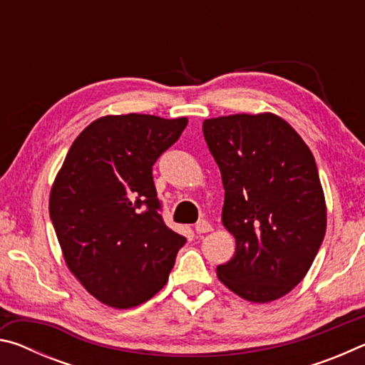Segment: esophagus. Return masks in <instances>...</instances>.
Listing matches in <instances>:
<instances>
[{
	"mask_svg": "<svg viewBox=\"0 0 365 365\" xmlns=\"http://www.w3.org/2000/svg\"><path fill=\"white\" fill-rule=\"evenodd\" d=\"M195 230H196L197 233H207V232L212 230V225L209 224L207 220H200V222H197V224L195 225Z\"/></svg>",
	"mask_w": 365,
	"mask_h": 365,
	"instance_id": "obj_1",
	"label": "esophagus"
}]
</instances>
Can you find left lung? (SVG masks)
Instances as JSON below:
<instances>
[{"instance_id":"8db88e82","label":"left lung","mask_w":365,"mask_h":365,"mask_svg":"<svg viewBox=\"0 0 365 365\" xmlns=\"http://www.w3.org/2000/svg\"><path fill=\"white\" fill-rule=\"evenodd\" d=\"M202 132L225 190L222 225L237 243L217 279L250 302L279 299L304 279L325 237L316 159L272 113L212 117Z\"/></svg>"}]
</instances>
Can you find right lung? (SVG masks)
<instances>
[{"label": "right lung", "mask_w": 365, "mask_h": 365, "mask_svg": "<svg viewBox=\"0 0 365 365\" xmlns=\"http://www.w3.org/2000/svg\"><path fill=\"white\" fill-rule=\"evenodd\" d=\"M187 117L103 115L85 127L49 191V217L67 269L103 304L130 309L169 280L187 238L164 224L153 164Z\"/></svg>", "instance_id": "add662e5"}]
</instances>
